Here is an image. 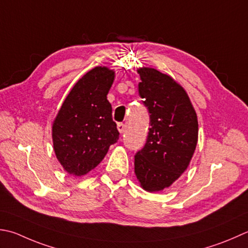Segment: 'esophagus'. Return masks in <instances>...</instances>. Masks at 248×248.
I'll return each mask as SVG.
<instances>
[{
	"label": "esophagus",
	"mask_w": 248,
	"mask_h": 248,
	"mask_svg": "<svg viewBox=\"0 0 248 248\" xmlns=\"http://www.w3.org/2000/svg\"><path fill=\"white\" fill-rule=\"evenodd\" d=\"M117 129H118V131L120 133H124V129H125V125L124 124H117Z\"/></svg>",
	"instance_id": "obj_1"
}]
</instances>
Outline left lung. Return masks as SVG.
Here are the masks:
<instances>
[{"mask_svg":"<svg viewBox=\"0 0 248 248\" xmlns=\"http://www.w3.org/2000/svg\"><path fill=\"white\" fill-rule=\"evenodd\" d=\"M138 73L150 128L146 144L134 156V173L144 190L157 192L187 170L198 143V117L187 92L171 76L153 67Z\"/></svg>","mask_w":248,"mask_h":248,"instance_id":"obj_1","label":"left lung"}]
</instances>
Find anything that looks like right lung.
<instances>
[{
    "instance_id": "obj_1",
    "label": "right lung",
    "mask_w": 248,
    "mask_h": 248,
    "mask_svg": "<svg viewBox=\"0 0 248 248\" xmlns=\"http://www.w3.org/2000/svg\"><path fill=\"white\" fill-rule=\"evenodd\" d=\"M114 79L115 72L106 66L87 72L71 89L53 120V150L70 175L89 173L119 139L106 96Z\"/></svg>"
}]
</instances>
